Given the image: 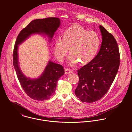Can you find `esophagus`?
I'll use <instances>...</instances> for the list:
<instances>
[{"label": "esophagus", "mask_w": 132, "mask_h": 132, "mask_svg": "<svg viewBox=\"0 0 132 132\" xmlns=\"http://www.w3.org/2000/svg\"><path fill=\"white\" fill-rule=\"evenodd\" d=\"M65 71V74H71L72 73V70L70 69H65L64 70Z\"/></svg>", "instance_id": "obj_1"}]
</instances>
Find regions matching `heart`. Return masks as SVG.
<instances>
[{
  "label": "heart",
  "mask_w": 132,
  "mask_h": 132,
  "mask_svg": "<svg viewBox=\"0 0 132 132\" xmlns=\"http://www.w3.org/2000/svg\"><path fill=\"white\" fill-rule=\"evenodd\" d=\"M100 38L94 32L88 31L83 27L76 25L67 29L62 38L54 42L55 55L62 61L69 48L71 52L68 63L73 65L80 61L85 64L91 61L96 55L100 45Z\"/></svg>",
  "instance_id": "obj_1"
}]
</instances>
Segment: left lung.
<instances>
[{
	"label": "left lung",
	"mask_w": 132,
	"mask_h": 132,
	"mask_svg": "<svg viewBox=\"0 0 132 132\" xmlns=\"http://www.w3.org/2000/svg\"><path fill=\"white\" fill-rule=\"evenodd\" d=\"M102 42L100 51L89 63L78 70L79 80L75 91L82 102L93 103L109 89L116 75L120 62L117 43L113 35L99 26Z\"/></svg>",
	"instance_id": "8db88e82"
}]
</instances>
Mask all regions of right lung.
I'll use <instances>...</instances> for the list:
<instances>
[{"mask_svg": "<svg viewBox=\"0 0 132 132\" xmlns=\"http://www.w3.org/2000/svg\"><path fill=\"white\" fill-rule=\"evenodd\" d=\"M58 18L35 19L23 29L18 36L13 52V64L20 83L24 91L30 98L37 101L48 100L54 94L58 80L63 75V67L51 60L37 78L32 79L25 75L19 66L18 46L32 35L46 36L50 42L54 33L60 25Z\"/></svg>", "mask_w": 132, "mask_h": 132, "instance_id": "add662e5", "label": "right lung"}]
</instances>
